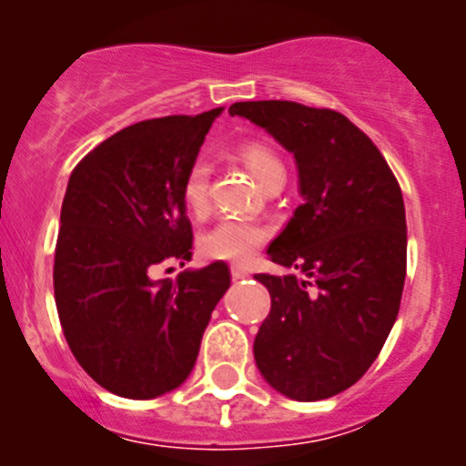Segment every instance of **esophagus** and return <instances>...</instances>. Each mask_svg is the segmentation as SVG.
Returning a JSON list of instances; mask_svg holds the SVG:
<instances>
[{"label": "esophagus", "instance_id": "34e87169", "mask_svg": "<svg viewBox=\"0 0 466 466\" xmlns=\"http://www.w3.org/2000/svg\"><path fill=\"white\" fill-rule=\"evenodd\" d=\"M229 270H232V279H237V281L250 277V270H248L243 263H232V266H229Z\"/></svg>", "mask_w": 466, "mask_h": 466}]
</instances>
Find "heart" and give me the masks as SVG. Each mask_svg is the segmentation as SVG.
Instances as JSON below:
<instances>
[{"mask_svg":"<svg viewBox=\"0 0 466 466\" xmlns=\"http://www.w3.org/2000/svg\"><path fill=\"white\" fill-rule=\"evenodd\" d=\"M238 155L250 168L252 176L263 182L270 173L284 168L275 153L259 142H246L238 148ZM182 198L187 209L194 214H205L209 207V162L198 157L187 168L182 182ZM270 228L250 218H220L214 228H209L200 238V250L209 259L246 261L268 241Z\"/></svg>","mask_w":466,"mask_h":466,"instance_id":"1","label":"heart"}]
</instances>
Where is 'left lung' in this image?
<instances>
[{"mask_svg":"<svg viewBox=\"0 0 466 466\" xmlns=\"http://www.w3.org/2000/svg\"><path fill=\"white\" fill-rule=\"evenodd\" d=\"M250 119L293 153L299 194L270 261L295 275H255L270 313L255 338L263 379L295 401L342 392L377 360L406 281L401 187L372 139L345 115L295 101H241Z\"/></svg>","mask_w":466,"mask_h":466,"instance_id":"1","label":"left lung"}]
</instances>
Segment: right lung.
Instances as JSON below:
<instances>
[{"instance_id": "add662e5", "label": "right lung", "mask_w": 466, "mask_h": 466, "mask_svg": "<svg viewBox=\"0 0 466 466\" xmlns=\"http://www.w3.org/2000/svg\"><path fill=\"white\" fill-rule=\"evenodd\" d=\"M223 107L146 119L76 164L60 211L54 295L67 345L101 388L126 399L176 390L198 359L211 311L229 289L223 261L155 281L191 261L182 182Z\"/></svg>"}]
</instances>
